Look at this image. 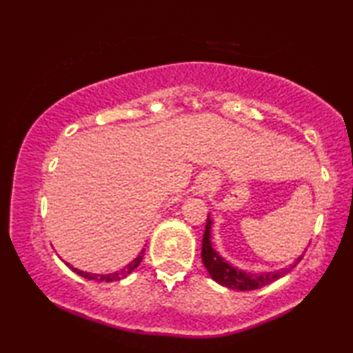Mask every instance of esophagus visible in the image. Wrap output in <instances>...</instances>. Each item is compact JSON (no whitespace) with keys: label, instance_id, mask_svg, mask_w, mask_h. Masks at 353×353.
I'll list each match as a JSON object with an SVG mask.
<instances>
[{"label":"esophagus","instance_id":"34e87169","mask_svg":"<svg viewBox=\"0 0 353 353\" xmlns=\"http://www.w3.org/2000/svg\"><path fill=\"white\" fill-rule=\"evenodd\" d=\"M215 185V176L214 175H204L202 178H199V183L196 186V194L204 196L207 192L212 191V188Z\"/></svg>","mask_w":353,"mask_h":353}]
</instances>
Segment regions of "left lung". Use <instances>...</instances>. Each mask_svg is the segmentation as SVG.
Masks as SVG:
<instances>
[{
	"label": "left lung",
	"mask_w": 353,
	"mask_h": 353,
	"mask_svg": "<svg viewBox=\"0 0 353 353\" xmlns=\"http://www.w3.org/2000/svg\"><path fill=\"white\" fill-rule=\"evenodd\" d=\"M212 223H214V220L210 219V214H209L207 215L205 233H204V238H202V250H201L202 263H204L205 270L209 272L210 278L214 279V281L228 289H234V291H254V289L263 288L267 286V284H272L273 281H276L279 278L286 276V274L291 272L299 262H301L303 254H305L307 250V249L303 250V254L299 255V257L294 260L289 267L279 268L276 272H262V273L245 272V270L234 267L230 260L221 257V255L214 249V244H212Z\"/></svg>",
	"instance_id": "1"
}]
</instances>
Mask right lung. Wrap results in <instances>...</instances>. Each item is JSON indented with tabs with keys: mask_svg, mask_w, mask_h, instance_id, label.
Returning <instances> with one entry per match:
<instances>
[{
	"mask_svg": "<svg viewBox=\"0 0 353 353\" xmlns=\"http://www.w3.org/2000/svg\"><path fill=\"white\" fill-rule=\"evenodd\" d=\"M143 255H144V249L141 250V252H139V255L134 260H132V262H130L127 267L125 268H122V270H119V272H114V273H104V274H98V273H90V272H83V270H79V268H74L72 267L70 263H67V262H64V260H62V262H64L67 267L69 268H72V272L74 273H77V274H80V276H83V278H86V279H94V281H105V283H110V281H120V279H123V278H127L130 273L132 272H134V270H137L138 267H139V263H141V260H143ZM61 259V257H59Z\"/></svg>",
	"mask_w": 353,
	"mask_h": 353,
	"instance_id": "add662e5",
	"label": "right lung"
}]
</instances>
